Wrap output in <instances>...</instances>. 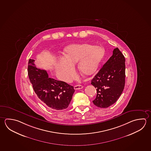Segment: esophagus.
<instances>
[{"instance_id": "34e87169", "label": "esophagus", "mask_w": 151, "mask_h": 151, "mask_svg": "<svg viewBox=\"0 0 151 151\" xmlns=\"http://www.w3.org/2000/svg\"><path fill=\"white\" fill-rule=\"evenodd\" d=\"M83 86L80 85H76L74 87V89L76 90H79V89H81L83 88Z\"/></svg>"}]
</instances>
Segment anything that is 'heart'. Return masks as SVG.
Here are the masks:
<instances>
[{"label":"heart","instance_id":"1","mask_svg":"<svg viewBox=\"0 0 151 151\" xmlns=\"http://www.w3.org/2000/svg\"><path fill=\"white\" fill-rule=\"evenodd\" d=\"M63 54L66 60L60 61L56 69L61 79L68 81L74 77V66L77 63L78 69L83 76L88 77L96 73L104 57L105 50L88 43L72 44L66 47Z\"/></svg>","mask_w":151,"mask_h":151}]
</instances>
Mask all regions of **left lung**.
I'll return each instance as SVG.
<instances>
[{
	"label": "left lung",
	"instance_id": "left-lung-1",
	"mask_svg": "<svg viewBox=\"0 0 151 151\" xmlns=\"http://www.w3.org/2000/svg\"><path fill=\"white\" fill-rule=\"evenodd\" d=\"M125 58L118 48L91 80L96 88L93 104L107 108L115 103L124 91L125 85Z\"/></svg>",
	"mask_w": 151,
	"mask_h": 151
}]
</instances>
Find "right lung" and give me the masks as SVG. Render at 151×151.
<instances>
[{
    "mask_svg": "<svg viewBox=\"0 0 151 151\" xmlns=\"http://www.w3.org/2000/svg\"><path fill=\"white\" fill-rule=\"evenodd\" d=\"M35 60L30 59L27 72L33 90L47 107L55 110L65 109L71 101L74 89L67 83L48 77L45 70L36 67Z\"/></svg>",
    "mask_w": 151,
    "mask_h": 151,
    "instance_id": "right-lung-1",
    "label": "right lung"
}]
</instances>
